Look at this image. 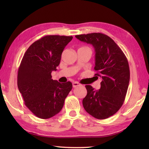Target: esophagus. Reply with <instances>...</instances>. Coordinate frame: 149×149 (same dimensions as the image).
<instances>
[{
  "mask_svg": "<svg viewBox=\"0 0 149 149\" xmlns=\"http://www.w3.org/2000/svg\"><path fill=\"white\" fill-rule=\"evenodd\" d=\"M80 84L79 83H77V82H74V83H72V86L74 88H75V87H77L79 86H80Z\"/></svg>",
  "mask_w": 149,
  "mask_h": 149,
  "instance_id": "esophagus-1",
  "label": "esophagus"
}]
</instances>
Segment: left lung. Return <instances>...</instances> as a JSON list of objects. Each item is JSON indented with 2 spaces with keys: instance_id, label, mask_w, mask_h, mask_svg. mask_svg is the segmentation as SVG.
Listing matches in <instances>:
<instances>
[{
  "instance_id": "1",
  "label": "left lung",
  "mask_w": 149,
  "mask_h": 149,
  "mask_svg": "<svg viewBox=\"0 0 149 149\" xmlns=\"http://www.w3.org/2000/svg\"><path fill=\"white\" fill-rule=\"evenodd\" d=\"M75 38L94 47L95 75L102 79L99 90H95L91 85L85 86L87 95L83 100V107L95 118L106 119L118 111L124 102L130 79L127 58L106 34L94 33L76 35Z\"/></svg>"
}]
</instances>
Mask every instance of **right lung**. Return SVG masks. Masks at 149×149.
Listing matches in <instances>:
<instances>
[{
	"instance_id": "right-lung-1",
	"label": "right lung",
	"mask_w": 149,
	"mask_h": 149,
	"mask_svg": "<svg viewBox=\"0 0 149 149\" xmlns=\"http://www.w3.org/2000/svg\"><path fill=\"white\" fill-rule=\"evenodd\" d=\"M72 36L48 35L36 41L24 54L17 75L18 90L25 104L34 115L47 119L60 112L72 89L68 81L61 84L53 80L62 52Z\"/></svg>"
}]
</instances>
